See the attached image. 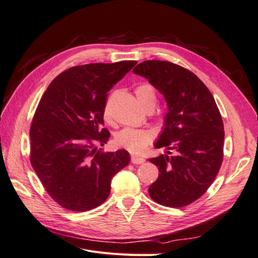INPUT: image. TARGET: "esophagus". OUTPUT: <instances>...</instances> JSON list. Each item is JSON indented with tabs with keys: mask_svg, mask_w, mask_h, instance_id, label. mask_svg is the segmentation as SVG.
I'll list each match as a JSON object with an SVG mask.
<instances>
[{
	"mask_svg": "<svg viewBox=\"0 0 258 258\" xmlns=\"http://www.w3.org/2000/svg\"><path fill=\"white\" fill-rule=\"evenodd\" d=\"M145 161L144 158L142 157H138V156H131V162L134 163V165H141Z\"/></svg>",
	"mask_w": 258,
	"mask_h": 258,
	"instance_id": "1",
	"label": "esophagus"
}]
</instances>
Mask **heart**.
<instances>
[{
	"label": "heart",
	"mask_w": 258,
	"mask_h": 258,
	"mask_svg": "<svg viewBox=\"0 0 258 258\" xmlns=\"http://www.w3.org/2000/svg\"><path fill=\"white\" fill-rule=\"evenodd\" d=\"M136 95L141 105L147 110V108H154L157 103V93L152 85L143 83L140 84L136 88ZM104 116L108 118L110 112H108V106L106 105L104 108ZM153 141V135L150 131L143 129L136 128H124L117 132L115 136L116 144L126 148L131 153H142L145 148L151 144Z\"/></svg>",
	"instance_id": "obj_1"
}]
</instances>
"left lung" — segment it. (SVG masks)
Here are the masks:
<instances>
[{
    "label": "left lung",
    "instance_id": "8db88e82",
    "mask_svg": "<svg viewBox=\"0 0 258 258\" xmlns=\"http://www.w3.org/2000/svg\"><path fill=\"white\" fill-rule=\"evenodd\" d=\"M134 73L147 79L168 104L165 128L155 144L167 152L150 159L160 174L148 194L162 206H188L208 190L222 165L225 132L220 110L207 86L181 66L148 60Z\"/></svg>",
    "mask_w": 258,
    "mask_h": 258
}]
</instances>
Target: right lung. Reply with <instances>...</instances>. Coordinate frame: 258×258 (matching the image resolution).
<instances>
[{"label": "right lung", "mask_w": 258, "mask_h": 258, "mask_svg": "<svg viewBox=\"0 0 258 258\" xmlns=\"http://www.w3.org/2000/svg\"><path fill=\"white\" fill-rule=\"evenodd\" d=\"M137 61L70 68L54 79L37 105L30 128V161L45 190L59 206L84 212L102 205L113 176L130 155L103 153L107 91Z\"/></svg>", "instance_id": "right-lung-1"}]
</instances>
